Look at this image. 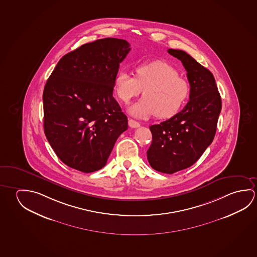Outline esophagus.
I'll use <instances>...</instances> for the list:
<instances>
[{
  "mask_svg": "<svg viewBox=\"0 0 257 257\" xmlns=\"http://www.w3.org/2000/svg\"><path fill=\"white\" fill-rule=\"evenodd\" d=\"M128 124H129V126L132 127V128H138V127L141 126L140 122L135 121L134 119H129V120H128Z\"/></svg>",
  "mask_w": 257,
  "mask_h": 257,
  "instance_id": "1",
  "label": "esophagus"
}]
</instances>
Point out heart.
I'll use <instances>...</instances> for the list:
<instances>
[{
    "mask_svg": "<svg viewBox=\"0 0 257 257\" xmlns=\"http://www.w3.org/2000/svg\"><path fill=\"white\" fill-rule=\"evenodd\" d=\"M135 72V78L121 71L114 80L116 97L125 104L143 89V98L129 107L132 115L146 118L156 114L160 119H169L180 111L189 96V84L172 64L156 60L140 64Z\"/></svg>",
    "mask_w": 257,
    "mask_h": 257,
    "instance_id": "heart-1",
    "label": "heart"
}]
</instances>
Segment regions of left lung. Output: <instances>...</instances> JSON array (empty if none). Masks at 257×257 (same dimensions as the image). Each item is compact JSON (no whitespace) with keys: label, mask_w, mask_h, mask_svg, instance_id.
Returning <instances> with one entry per match:
<instances>
[{"label":"left lung","mask_w":257,"mask_h":257,"mask_svg":"<svg viewBox=\"0 0 257 257\" xmlns=\"http://www.w3.org/2000/svg\"><path fill=\"white\" fill-rule=\"evenodd\" d=\"M181 61L190 84L189 101L169 120L150 126L152 142L147 159L152 169L166 174L187 169L214 139L221 98L212 73L185 51L169 49Z\"/></svg>","instance_id":"1"}]
</instances>
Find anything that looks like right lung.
I'll use <instances>...</instances> for the list:
<instances>
[{"label": "right lung", "instance_id": "add662e5", "mask_svg": "<svg viewBox=\"0 0 257 257\" xmlns=\"http://www.w3.org/2000/svg\"><path fill=\"white\" fill-rule=\"evenodd\" d=\"M130 44L103 38L61 58L44 92V131L55 154L72 169L94 172L105 164L128 128L113 97L114 77Z\"/></svg>", "mask_w": 257, "mask_h": 257}]
</instances>
